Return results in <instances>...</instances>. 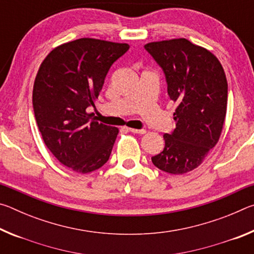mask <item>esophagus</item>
<instances>
[{"mask_svg":"<svg viewBox=\"0 0 254 254\" xmlns=\"http://www.w3.org/2000/svg\"><path fill=\"white\" fill-rule=\"evenodd\" d=\"M127 131H130L131 133H137V134H144L145 133V130H143V128H141V130H137V128H127Z\"/></svg>","mask_w":254,"mask_h":254,"instance_id":"obj_1","label":"esophagus"}]
</instances>
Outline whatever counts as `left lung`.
<instances>
[{
    "mask_svg": "<svg viewBox=\"0 0 254 254\" xmlns=\"http://www.w3.org/2000/svg\"><path fill=\"white\" fill-rule=\"evenodd\" d=\"M162 68L168 95L178 104L176 128L163 134L165 148L151 158L171 175L197 168L220 139L227 106V80L220 60L203 47L179 39L144 46Z\"/></svg>",
    "mask_w": 254,
    "mask_h": 254,
    "instance_id": "obj_1",
    "label": "left lung"
}]
</instances>
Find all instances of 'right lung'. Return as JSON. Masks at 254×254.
Wrapping results in <instances>:
<instances>
[{
	"label": "right lung",
	"instance_id": "right-lung-1",
	"mask_svg": "<svg viewBox=\"0 0 254 254\" xmlns=\"http://www.w3.org/2000/svg\"><path fill=\"white\" fill-rule=\"evenodd\" d=\"M127 44L81 38L51 50L41 63L32 92L34 117L50 152L79 174L109 160L119 128L92 120L94 105L114 62Z\"/></svg>",
	"mask_w": 254,
	"mask_h": 254
}]
</instances>
